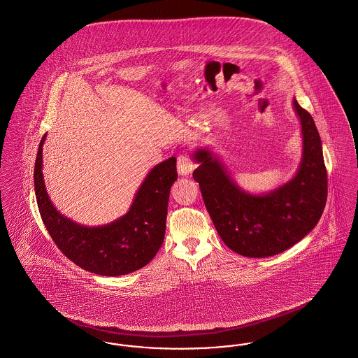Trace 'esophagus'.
<instances>
[{"label":"esophagus","instance_id":"obj_1","mask_svg":"<svg viewBox=\"0 0 358 358\" xmlns=\"http://www.w3.org/2000/svg\"><path fill=\"white\" fill-rule=\"evenodd\" d=\"M194 169V165L192 164L189 155L181 154L177 158V171L180 176H189Z\"/></svg>","mask_w":358,"mask_h":358}]
</instances>
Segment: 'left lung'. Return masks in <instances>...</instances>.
<instances>
[{"label": "left lung", "instance_id": "obj_1", "mask_svg": "<svg viewBox=\"0 0 358 358\" xmlns=\"http://www.w3.org/2000/svg\"><path fill=\"white\" fill-rule=\"evenodd\" d=\"M301 120L302 158L295 176L271 192L254 194L238 187L208 148L193 153L206 210L222 241L238 255H278L320 222L327 199L322 142L313 117L292 99Z\"/></svg>", "mask_w": 358, "mask_h": 358}]
</instances>
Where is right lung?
Here are the masks:
<instances>
[{"mask_svg": "<svg viewBox=\"0 0 358 358\" xmlns=\"http://www.w3.org/2000/svg\"><path fill=\"white\" fill-rule=\"evenodd\" d=\"M41 138L34 164V193L43 222L59 250L76 266L103 276L134 273L161 248L171 187L177 180L176 158L159 162L136 190L126 215L114 222L87 227L62 215L51 201L43 176Z\"/></svg>", "mask_w": 358, "mask_h": 358, "instance_id": "right-lung-1", "label": "right lung"}]
</instances>
